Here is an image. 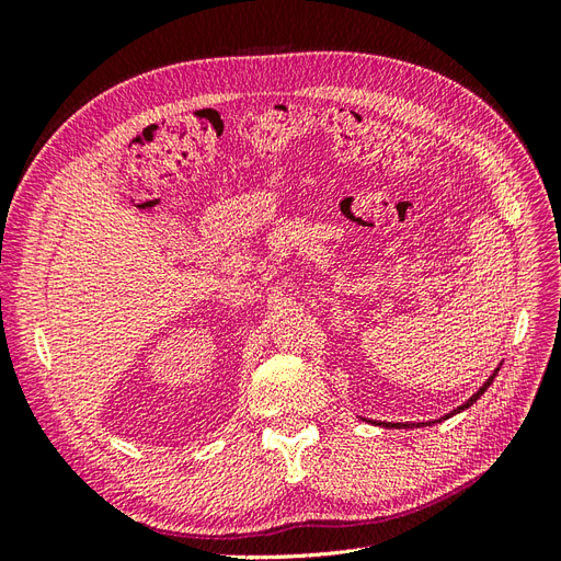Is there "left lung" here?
Masks as SVG:
<instances>
[{"mask_svg":"<svg viewBox=\"0 0 561 561\" xmlns=\"http://www.w3.org/2000/svg\"><path fill=\"white\" fill-rule=\"evenodd\" d=\"M496 371H499V369H496ZM496 371H494V375H491V377H489V379L484 381V386H482V388L478 390V393H474V396H472V398H470L468 402H463L461 407H458V410H454L451 414H458V412H463V410H468V407H470L472 402H478V398H480V396L484 393V390H486V388L491 386V381H494V377H496ZM451 414H449V416H451ZM383 426H386V428H388V426H396V428H400V426H402V423H383ZM404 426H407V423H404Z\"/></svg>","mask_w":561,"mask_h":561,"instance_id":"obj_1","label":"left lung"}]
</instances>
